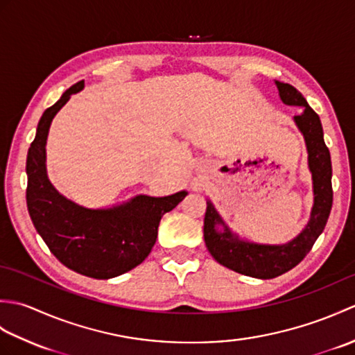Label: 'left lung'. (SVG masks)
<instances>
[{"label":"left lung","instance_id":"obj_1","mask_svg":"<svg viewBox=\"0 0 355 355\" xmlns=\"http://www.w3.org/2000/svg\"><path fill=\"white\" fill-rule=\"evenodd\" d=\"M275 84L279 97L285 105L304 110L302 114L294 116L293 120L304 135L308 153V169L313 178L314 202L310 221L288 243L259 244L239 238L238 233L225 224L210 200H207L205 216V243L214 259L236 273L256 279H273L296 267L311 250L315 239L325 229L333 206V187H331L333 169H331L329 150L323 140L320 119L308 105L305 97L293 85L279 80H275Z\"/></svg>","mask_w":355,"mask_h":355}]
</instances>
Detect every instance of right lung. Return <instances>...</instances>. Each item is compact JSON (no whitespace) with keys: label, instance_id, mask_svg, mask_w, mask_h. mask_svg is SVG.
<instances>
[{"label":"right lung","instance_id":"1","mask_svg":"<svg viewBox=\"0 0 355 355\" xmlns=\"http://www.w3.org/2000/svg\"><path fill=\"white\" fill-rule=\"evenodd\" d=\"M84 80L70 87L44 111L27 154V209L36 232L65 267L88 277L111 279L137 267L148 258L157 239L162 216L187 195H135L111 207L89 209L67 198L47 175V145L51 120L84 89Z\"/></svg>","mask_w":355,"mask_h":355}]
</instances>
